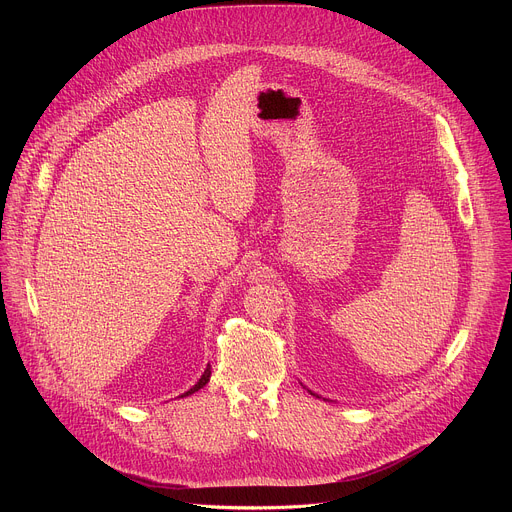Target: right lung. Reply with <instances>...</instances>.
Instances as JSON below:
<instances>
[{"mask_svg": "<svg viewBox=\"0 0 512 512\" xmlns=\"http://www.w3.org/2000/svg\"><path fill=\"white\" fill-rule=\"evenodd\" d=\"M208 381H210V364H208V367H206V371H204V375H202V377H200V381H198V383H196V385H194V387H192V389H190V391H186V393H184V395H182V397H188V395H192V393H196V391H198V389H202V387H204V385H206V383H208Z\"/></svg>", "mask_w": 512, "mask_h": 512, "instance_id": "obj_1", "label": "right lung"}]
</instances>
